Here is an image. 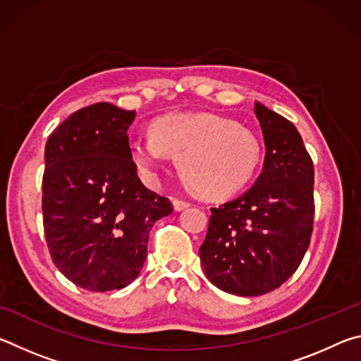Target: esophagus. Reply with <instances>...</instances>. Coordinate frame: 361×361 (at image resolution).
<instances>
[{"mask_svg":"<svg viewBox=\"0 0 361 361\" xmlns=\"http://www.w3.org/2000/svg\"><path fill=\"white\" fill-rule=\"evenodd\" d=\"M191 205L188 202V200H185V199H173V207H175V210H185V209H188V207Z\"/></svg>","mask_w":361,"mask_h":361,"instance_id":"1","label":"esophagus"}]
</instances>
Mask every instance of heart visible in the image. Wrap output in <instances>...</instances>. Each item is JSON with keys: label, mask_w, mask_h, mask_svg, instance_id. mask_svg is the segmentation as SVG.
<instances>
[{"label": "heart", "mask_w": 361, "mask_h": 361, "mask_svg": "<svg viewBox=\"0 0 361 361\" xmlns=\"http://www.w3.org/2000/svg\"><path fill=\"white\" fill-rule=\"evenodd\" d=\"M140 172L154 176L162 154L176 157L186 186L207 199L239 192L259 166L261 146L252 130L215 114H164L151 122L149 138H130Z\"/></svg>", "instance_id": "heart-1"}]
</instances>
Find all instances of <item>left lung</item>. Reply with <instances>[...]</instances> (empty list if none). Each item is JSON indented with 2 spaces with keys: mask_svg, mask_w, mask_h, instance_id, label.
Returning a JSON list of instances; mask_svg holds the SVG:
<instances>
[{
  "mask_svg": "<svg viewBox=\"0 0 361 361\" xmlns=\"http://www.w3.org/2000/svg\"><path fill=\"white\" fill-rule=\"evenodd\" d=\"M266 143L259 178L245 194L212 209L199 248L205 276L237 296L279 288L301 264L314 229V164L291 122L255 103Z\"/></svg>",
  "mask_w": 361,
  "mask_h": 361,
  "instance_id": "1",
  "label": "left lung"
}]
</instances>
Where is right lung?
Listing matches in <instances>:
<instances>
[{
  "label": "right lung",
  "instance_id": "1",
  "mask_svg": "<svg viewBox=\"0 0 361 361\" xmlns=\"http://www.w3.org/2000/svg\"><path fill=\"white\" fill-rule=\"evenodd\" d=\"M135 111L100 102L51 133L42 175V226L63 276L89 291L124 288L142 271L149 231L169 197L138 178L127 129Z\"/></svg>",
  "mask_w": 361,
  "mask_h": 361
}]
</instances>
